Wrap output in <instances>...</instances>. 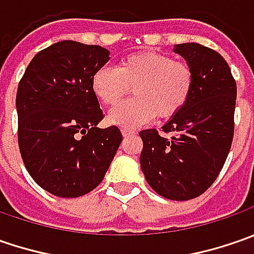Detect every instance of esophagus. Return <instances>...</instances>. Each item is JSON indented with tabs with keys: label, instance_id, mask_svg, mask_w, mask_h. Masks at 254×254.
Wrapping results in <instances>:
<instances>
[{
	"label": "esophagus",
	"instance_id": "1",
	"mask_svg": "<svg viewBox=\"0 0 254 254\" xmlns=\"http://www.w3.org/2000/svg\"><path fill=\"white\" fill-rule=\"evenodd\" d=\"M122 134H123V137H130V135H134V134H135V131H134V130H127V128H123Z\"/></svg>",
	"mask_w": 254,
	"mask_h": 254
}]
</instances>
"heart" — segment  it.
Listing matches in <instances>:
<instances>
[{"label": "heart", "instance_id": "b5f03b06", "mask_svg": "<svg viewBox=\"0 0 254 254\" xmlns=\"http://www.w3.org/2000/svg\"><path fill=\"white\" fill-rule=\"evenodd\" d=\"M193 84L190 64L151 51L128 55L117 67L103 66L92 77L93 93L106 106L117 104L132 87L135 97L114 107L107 117L110 124L131 130L152 122L157 114L164 120L180 114Z\"/></svg>", "mask_w": 254, "mask_h": 254}]
</instances>
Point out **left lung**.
Wrapping results in <instances>:
<instances>
[{"label": "left lung", "instance_id": "obj_1", "mask_svg": "<svg viewBox=\"0 0 254 254\" xmlns=\"http://www.w3.org/2000/svg\"><path fill=\"white\" fill-rule=\"evenodd\" d=\"M181 55L193 70L195 84L185 109L164 124V132L142 130L141 170L158 195L190 200L218 178L232 147L236 82L228 62L199 44H180Z\"/></svg>", "mask_w": 254, "mask_h": 254}]
</instances>
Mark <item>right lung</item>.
<instances>
[{"mask_svg": "<svg viewBox=\"0 0 254 254\" xmlns=\"http://www.w3.org/2000/svg\"><path fill=\"white\" fill-rule=\"evenodd\" d=\"M99 45L62 41L35 55L16 92L18 145L25 167L61 198L89 193L104 178L123 135L99 128L103 112L92 77L109 62Z\"/></svg>", "mask_w": 254, "mask_h": 254, "instance_id": "1", "label": "right lung"}]
</instances>
